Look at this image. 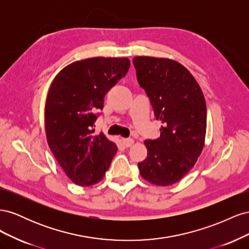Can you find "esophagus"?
<instances>
[{"instance_id":"obj_1","label":"esophagus","mask_w":249,"mask_h":249,"mask_svg":"<svg viewBox=\"0 0 249 249\" xmlns=\"http://www.w3.org/2000/svg\"><path fill=\"white\" fill-rule=\"evenodd\" d=\"M124 144L126 147L132 146L134 144V139H132V138H125V139H124Z\"/></svg>"}]
</instances>
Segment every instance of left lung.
Instances as JSON below:
<instances>
[{"label":"left lung","mask_w":249,"mask_h":249,"mask_svg":"<svg viewBox=\"0 0 249 249\" xmlns=\"http://www.w3.org/2000/svg\"><path fill=\"white\" fill-rule=\"evenodd\" d=\"M133 63L156 119L163 124L159 138L144 141L147 157L138 168L147 182L170 186L190 171L205 146V96L191 72L175 60L138 56Z\"/></svg>","instance_id":"8db88e82"}]
</instances>
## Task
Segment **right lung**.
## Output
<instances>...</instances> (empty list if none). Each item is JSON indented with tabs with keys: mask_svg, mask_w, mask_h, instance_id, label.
Returning <instances> with one entry per match:
<instances>
[{
	"mask_svg": "<svg viewBox=\"0 0 249 249\" xmlns=\"http://www.w3.org/2000/svg\"><path fill=\"white\" fill-rule=\"evenodd\" d=\"M130 67L127 58L94 57L65 66L53 81L47 96L44 123L50 149L79 186L99 183L117 152L103 133L94 134L95 112L104 97Z\"/></svg>",
	"mask_w": 249,
	"mask_h": 249,
	"instance_id": "obj_1",
	"label": "right lung"
}]
</instances>
